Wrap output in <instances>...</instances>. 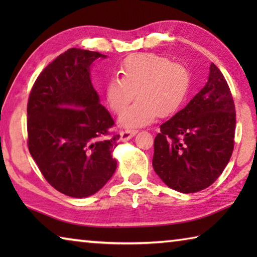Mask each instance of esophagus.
I'll use <instances>...</instances> for the list:
<instances>
[{
	"label": "esophagus",
	"mask_w": 257,
	"mask_h": 257,
	"mask_svg": "<svg viewBox=\"0 0 257 257\" xmlns=\"http://www.w3.org/2000/svg\"><path fill=\"white\" fill-rule=\"evenodd\" d=\"M136 134H137L136 130H125V132H121L120 133L121 141L127 142V141H129V139H132Z\"/></svg>",
	"instance_id": "1"
}]
</instances>
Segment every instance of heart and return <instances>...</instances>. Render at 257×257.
Segmentation results:
<instances>
[{"mask_svg": "<svg viewBox=\"0 0 257 257\" xmlns=\"http://www.w3.org/2000/svg\"><path fill=\"white\" fill-rule=\"evenodd\" d=\"M120 78L106 82L104 94L108 107L120 113L136 93L139 101L121 113L118 122L125 129L145 127L160 116L179 111L187 97L190 75L184 64L154 53L128 56L121 63Z\"/></svg>", "mask_w": 257, "mask_h": 257, "instance_id": "b5f03b06", "label": "heart"}]
</instances>
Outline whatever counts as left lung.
I'll list each match as a JSON object with an SVG mask.
<instances>
[{"instance_id":"left-lung-1","label":"left lung","mask_w":257,"mask_h":257,"mask_svg":"<svg viewBox=\"0 0 257 257\" xmlns=\"http://www.w3.org/2000/svg\"><path fill=\"white\" fill-rule=\"evenodd\" d=\"M160 129L153 168L165 185L189 194L219 178L233 151L236 112L229 86L214 63L205 86Z\"/></svg>"}]
</instances>
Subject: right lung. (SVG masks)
<instances>
[{
	"label": "right lung",
	"mask_w": 257,
	"mask_h": 257,
	"mask_svg": "<svg viewBox=\"0 0 257 257\" xmlns=\"http://www.w3.org/2000/svg\"><path fill=\"white\" fill-rule=\"evenodd\" d=\"M98 52L70 49L35 81L27 105L28 149L42 175L60 193L82 198L102 188L116 170L107 138L114 121L90 79Z\"/></svg>",
	"instance_id": "1"
}]
</instances>
